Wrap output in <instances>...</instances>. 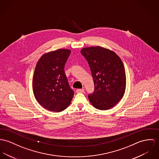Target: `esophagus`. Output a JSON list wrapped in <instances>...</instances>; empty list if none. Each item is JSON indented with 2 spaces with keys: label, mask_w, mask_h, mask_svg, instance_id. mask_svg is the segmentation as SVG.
<instances>
[{
  "label": "esophagus",
  "mask_w": 159,
  "mask_h": 159,
  "mask_svg": "<svg viewBox=\"0 0 159 159\" xmlns=\"http://www.w3.org/2000/svg\"><path fill=\"white\" fill-rule=\"evenodd\" d=\"M77 93H84V89H77L76 90Z\"/></svg>",
  "instance_id": "obj_1"
}]
</instances>
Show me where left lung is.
Returning <instances> with one entry per match:
<instances>
[{"mask_svg":"<svg viewBox=\"0 0 159 159\" xmlns=\"http://www.w3.org/2000/svg\"><path fill=\"white\" fill-rule=\"evenodd\" d=\"M89 66L94 90L88 94L93 106L98 110L111 108L123 98L126 75L120 58L113 51L100 47L81 50Z\"/></svg>","mask_w":159,"mask_h":159,"instance_id":"left-lung-1","label":"left lung"}]
</instances>
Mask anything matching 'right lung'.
Returning <instances> with one entry per match:
<instances>
[{"label":"right lung","mask_w":159,"mask_h":159,"mask_svg":"<svg viewBox=\"0 0 159 159\" xmlns=\"http://www.w3.org/2000/svg\"><path fill=\"white\" fill-rule=\"evenodd\" d=\"M71 51L57 49L43 55L37 63L33 89L37 101L47 110L61 112L71 103L74 91L64 71Z\"/></svg>","instance_id":"obj_1"}]
</instances>
